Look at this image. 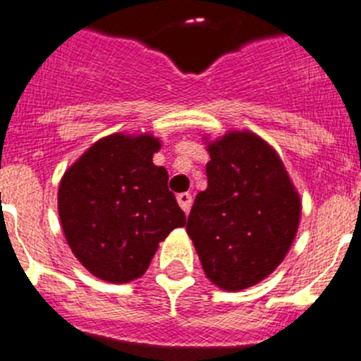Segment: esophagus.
Masks as SVG:
<instances>
[{
    "label": "esophagus",
    "mask_w": 361,
    "mask_h": 361,
    "mask_svg": "<svg viewBox=\"0 0 361 361\" xmlns=\"http://www.w3.org/2000/svg\"><path fill=\"white\" fill-rule=\"evenodd\" d=\"M177 202H179L180 209L188 214L189 209H191V205H192L191 192H180V195H177Z\"/></svg>",
    "instance_id": "esophagus-1"
}]
</instances>
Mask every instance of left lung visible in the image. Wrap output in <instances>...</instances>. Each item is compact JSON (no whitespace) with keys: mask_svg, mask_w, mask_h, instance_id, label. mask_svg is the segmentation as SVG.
Instances as JSON below:
<instances>
[{"mask_svg":"<svg viewBox=\"0 0 361 361\" xmlns=\"http://www.w3.org/2000/svg\"><path fill=\"white\" fill-rule=\"evenodd\" d=\"M207 151V189L196 195L185 230L205 276L223 290H245L290 251L300 196L279 154L251 131H230Z\"/></svg>","mask_w":361,"mask_h":361,"instance_id":"left-lung-1","label":"left lung"}]
</instances>
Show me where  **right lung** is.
<instances>
[{"label": "right lung", "mask_w": 361, "mask_h": 361, "mask_svg": "<svg viewBox=\"0 0 361 361\" xmlns=\"http://www.w3.org/2000/svg\"><path fill=\"white\" fill-rule=\"evenodd\" d=\"M161 142L152 135L114 133L64 172L58 192L61 226L75 258L109 283L144 276L185 216L169 189V173L152 163Z\"/></svg>", "instance_id": "obj_1"}]
</instances>
